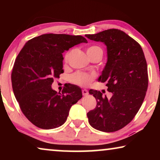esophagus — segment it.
<instances>
[{"instance_id":"1","label":"esophagus","mask_w":160,"mask_h":160,"mask_svg":"<svg viewBox=\"0 0 160 160\" xmlns=\"http://www.w3.org/2000/svg\"><path fill=\"white\" fill-rule=\"evenodd\" d=\"M88 94H89V92L87 90V89H83L82 90V95H84V96H87V95H88Z\"/></svg>"}]
</instances>
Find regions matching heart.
<instances>
[{
    "label": "heart",
    "mask_w": 160,
    "mask_h": 160,
    "mask_svg": "<svg viewBox=\"0 0 160 160\" xmlns=\"http://www.w3.org/2000/svg\"><path fill=\"white\" fill-rule=\"evenodd\" d=\"M87 53H99L102 55V50L101 48L98 47V46H91V47L87 48ZM68 54L67 53L65 56V60L68 59ZM94 78H95L94 74H88L83 73V72H76L71 76V81L74 84L84 87L90 84Z\"/></svg>",
    "instance_id": "1"
}]
</instances>
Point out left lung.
I'll return each mask as SVG.
<instances>
[{
  "label": "left lung",
  "instance_id": "left-lung-1",
  "mask_svg": "<svg viewBox=\"0 0 160 160\" xmlns=\"http://www.w3.org/2000/svg\"><path fill=\"white\" fill-rule=\"evenodd\" d=\"M107 47L108 60L98 82H106L110 99L100 91H89L97 106L87 113L89 123L102 132H115L133 119L139 111L148 88L147 63L141 45L118 29L85 35Z\"/></svg>",
  "mask_w": 160,
  "mask_h": 160
}]
</instances>
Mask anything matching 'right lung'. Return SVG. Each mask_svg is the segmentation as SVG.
Returning a JSON list of instances; mask_svg holds the SVG:
<instances>
[{"mask_svg": "<svg viewBox=\"0 0 160 160\" xmlns=\"http://www.w3.org/2000/svg\"><path fill=\"white\" fill-rule=\"evenodd\" d=\"M81 43L82 36L43 34L25 43L15 60L12 73L13 92L22 112L39 128H58L66 121L71 107L82 98V89L67 84L62 92L52 89L62 69V54Z\"/></svg>", "mask_w": 160, "mask_h": 160, "instance_id": "right-lung-1", "label": "right lung"}]
</instances>
